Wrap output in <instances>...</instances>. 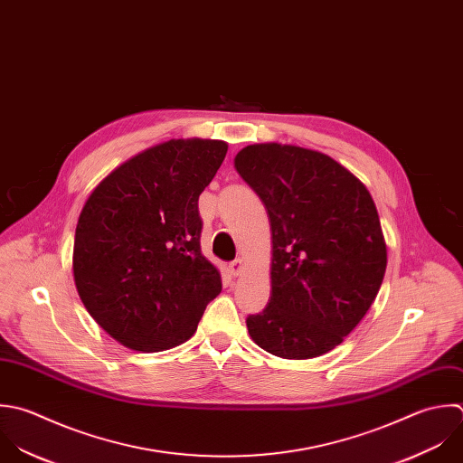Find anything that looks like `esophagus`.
I'll list each match as a JSON object with an SVG mask.
<instances>
[{"label": "esophagus", "instance_id": "34e87169", "mask_svg": "<svg viewBox=\"0 0 463 463\" xmlns=\"http://www.w3.org/2000/svg\"><path fill=\"white\" fill-rule=\"evenodd\" d=\"M229 272H231L232 276H240V274L243 272V260H241V258L234 260V261L229 265Z\"/></svg>", "mask_w": 463, "mask_h": 463}]
</instances>
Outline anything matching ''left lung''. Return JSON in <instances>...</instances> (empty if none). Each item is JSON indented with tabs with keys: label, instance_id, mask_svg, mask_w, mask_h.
Listing matches in <instances>:
<instances>
[{
	"label": "left lung",
	"instance_id": "1",
	"mask_svg": "<svg viewBox=\"0 0 463 463\" xmlns=\"http://www.w3.org/2000/svg\"><path fill=\"white\" fill-rule=\"evenodd\" d=\"M234 167L261 198L272 232L270 299L247 317L252 341L283 359H314L361 323L384 279L388 252L366 185L332 156L267 142Z\"/></svg>",
	"mask_w": 463,
	"mask_h": 463
}]
</instances>
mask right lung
<instances>
[{
	"label": "right lung",
	"instance_id": "right-lung-1",
	"mask_svg": "<svg viewBox=\"0 0 463 463\" xmlns=\"http://www.w3.org/2000/svg\"><path fill=\"white\" fill-rule=\"evenodd\" d=\"M227 142L178 138L115 167L88 196L73 241V281L95 323L122 346L162 352L193 337L222 292L202 254L198 196Z\"/></svg>",
	"mask_w": 463,
	"mask_h": 463
}]
</instances>
